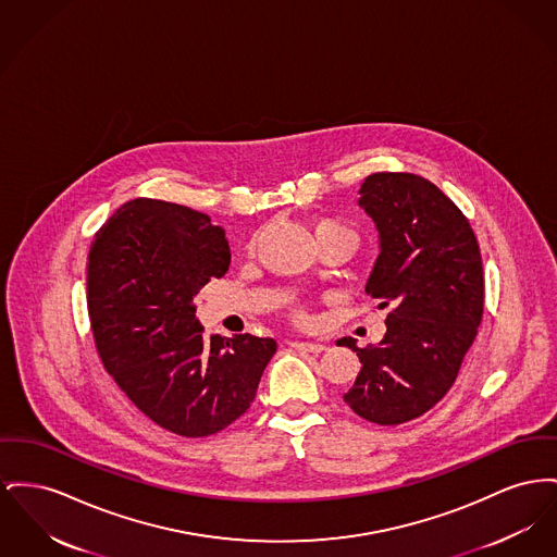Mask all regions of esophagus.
<instances>
[{
    "label": "esophagus",
    "instance_id": "esophagus-1",
    "mask_svg": "<svg viewBox=\"0 0 557 557\" xmlns=\"http://www.w3.org/2000/svg\"><path fill=\"white\" fill-rule=\"evenodd\" d=\"M290 347L298 351H309V354H322L326 349L324 343H315V341H293Z\"/></svg>",
    "mask_w": 557,
    "mask_h": 557
}]
</instances>
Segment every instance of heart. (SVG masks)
Masks as SVG:
<instances>
[{"label":"heart","instance_id":"1","mask_svg":"<svg viewBox=\"0 0 557 557\" xmlns=\"http://www.w3.org/2000/svg\"><path fill=\"white\" fill-rule=\"evenodd\" d=\"M313 233H315L318 239H320V237H326V235H332V233H345V235L354 237V231L349 230L347 225L334 221V219H318V221L313 223ZM354 239H356V237H354ZM296 315H298L300 322H307V315H305L302 311H298Z\"/></svg>","mask_w":557,"mask_h":557}]
</instances>
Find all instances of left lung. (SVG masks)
Returning <instances> with one entry per match:
<instances>
[{
  "label": "left lung",
  "mask_w": 557,
  "mask_h": 557,
  "mask_svg": "<svg viewBox=\"0 0 557 557\" xmlns=\"http://www.w3.org/2000/svg\"><path fill=\"white\" fill-rule=\"evenodd\" d=\"M358 206L379 233L366 295L389 309L381 343L360 349V374L343 395L361 419L401 425L425 414L457 379L484 313L482 255L469 221L431 181L376 172Z\"/></svg>",
  "instance_id": "1"
}]
</instances>
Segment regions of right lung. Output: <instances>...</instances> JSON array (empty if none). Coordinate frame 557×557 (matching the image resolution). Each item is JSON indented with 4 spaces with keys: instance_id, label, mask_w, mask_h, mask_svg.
Returning a JSON list of instances; mask_svg holds the SVG:
<instances>
[{
    "instance_id": "1",
    "label": "right lung",
    "mask_w": 557,
    "mask_h": 557,
    "mask_svg": "<svg viewBox=\"0 0 557 557\" xmlns=\"http://www.w3.org/2000/svg\"><path fill=\"white\" fill-rule=\"evenodd\" d=\"M230 262L225 231L208 214L147 197L120 206L88 252L100 360L140 412L185 437L239 419L277 349L252 334L203 338L194 298Z\"/></svg>"
}]
</instances>
